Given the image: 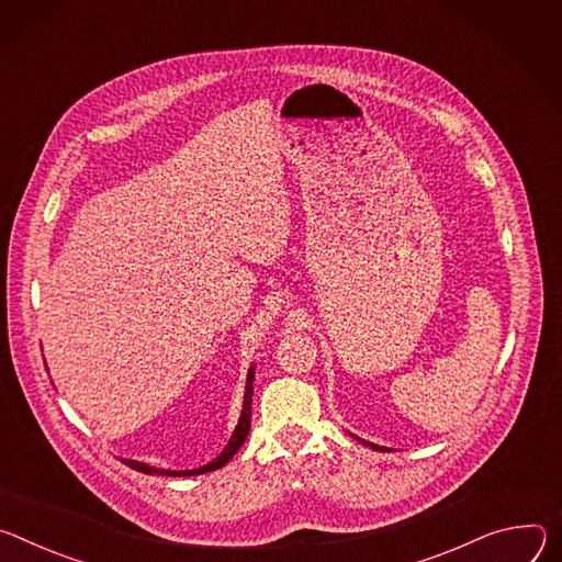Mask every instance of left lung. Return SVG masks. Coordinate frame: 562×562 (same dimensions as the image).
Listing matches in <instances>:
<instances>
[{
    "label": "left lung",
    "instance_id": "1",
    "mask_svg": "<svg viewBox=\"0 0 562 562\" xmlns=\"http://www.w3.org/2000/svg\"><path fill=\"white\" fill-rule=\"evenodd\" d=\"M355 440H359V442H361V445H366V447H370V449H372V451H382V453H384V451H389V449H386V447H380V445H372V442H366V440H361V438H357V435H355Z\"/></svg>",
    "mask_w": 562,
    "mask_h": 562
}]
</instances>
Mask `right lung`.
Listing matches in <instances>:
<instances>
[{
	"label": "right lung",
	"instance_id": "add662e5",
	"mask_svg": "<svg viewBox=\"0 0 562 562\" xmlns=\"http://www.w3.org/2000/svg\"><path fill=\"white\" fill-rule=\"evenodd\" d=\"M255 366H249L247 370V380H245V395H243V411H240V417H238V424L232 432L229 442L225 445V449L221 451V456H216L210 464L205 467H199V469H184V471H169V469H156V467H149L145 462H138V460H127L124 458L122 462L140 471V473H147V475H169V477H190V475H201V473H207V471H216L221 467H225L234 456L236 451L243 447L247 432H249V417H252V395H255Z\"/></svg>",
	"mask_w": 562,
	"mask_h": 562
}]
</instances>
